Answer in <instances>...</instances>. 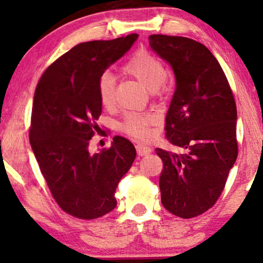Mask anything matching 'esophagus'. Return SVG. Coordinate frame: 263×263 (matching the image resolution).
<instances>
[{"mask_svg": "<svg viewBox=\"0 0 263 263\" xmlns=\"http://www.w3.org/2000/svg\"><path fill=\"white\" fill-rule=\"evenodd\" d=\"M136 150H137V154H138L139 156H145V155H149L153 153V149H151L150 146L143 145V144H137Z\"/></svg>", "mask_w": 263, "mask_h": 263, "instance_id": "esophagus-1", "label": "esophagus"}]
</instances>
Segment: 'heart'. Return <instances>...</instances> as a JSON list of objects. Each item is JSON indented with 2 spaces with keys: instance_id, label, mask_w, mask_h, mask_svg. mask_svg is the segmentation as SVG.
<instances>
[{
  "instance_id": "obj_1",
  "label": "heart",
  "mask_w": 263,
  "mask_h": 263,
  "mask_svg": "<svg viewBox=\"0 0 263 263\" xmlns=\"http://www.w3.org/2000/svg\"><path fill=\"white\" fill-rule=\"evenodd\" d=\"M121 71L125 75L139 81L144 87L156 94L164 93L167 89V71L160 59L146 50H139L124 63ZM99 98L102 106L112 108L116 103V81L109 73L101 76L98 84ZM155 118L150 114L127 113L124 117L121 128L137 139L145 140L150 138L151 126Z\"/></svg>"
}]
</instances>
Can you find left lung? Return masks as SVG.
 <instances>
[{
  "instance_id": "obj_1",
  "label": "left lung",
  "mask_w": 263,
  "mask_h": 263,
  "mask_svg": "<svg viewBox=\"0 0 263 263\" xmlns=\"http://www.w3.org/2000/svg\"><path fill=\"white\" fill-rule=\"evenodd\" d=\"M149 44L175 73L164 128L169 143L182 150L156 149L163 162L161 200L170 213L188 219L216 204L237 158L236 102L220 64L201 43L153 34Z\"/></svg>"
}]
</instances>
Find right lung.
<instances>
[{
    "instance_id": "1",
    "label": "right lung",
    "mask_w": 263,
    "mask_h": 263,
    "mask_svg": "<svg viewBox=\"0 0 263 263\" xmlns=\"http://www.w3.org/2000/svg\"><path fill=\"white\" fill-rule=\"evenodd\" d=\"M138 34L81 43L56 59L36 84L29 143L58 206L80 219H96L117 206L116 190L136 158L130 140L91 154L102 110L98 84L110 64L130 50Z\"/></svg>"
}]
</instances>
